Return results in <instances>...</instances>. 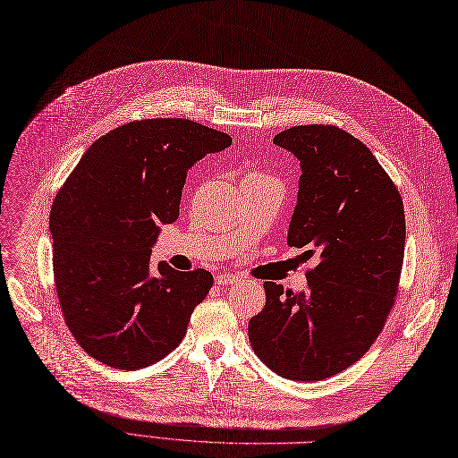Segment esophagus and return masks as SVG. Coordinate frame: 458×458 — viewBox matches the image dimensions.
Segmentation results:
<instances>
[{
  "mask_svg": "<svg viewBox=\"0 0 458 458\" xmlns=\"http://www.w3.org/2000/svg\"><path fill=\"white\" fill-rule=\"evenodd\" d=\"M242 283L240 276H230V274H220L216 276V284L220 286H228V284H238Z\"/></svg>",
  "mask_w": 458,
  "mask_h": 458,
  "instance_id": "esophagus-1",
  "label": "esophagus"
}]
</instances>
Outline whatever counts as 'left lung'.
Listing matches in <instances>:
<instances>
[{"label":"left lung","instance_id":"left-lung-1","mask_svg":"<svg viewBox=\"0 0 458 458\" xmlns=\"http://www.w3.org/2000/svg\"><path fill=\"white\" fill-rule=\"evenodd\" d=\"M274 143L301 167L286 243L317 252L318 264L301 293L264 283L266 306L249 320V340L276 374L318 381L362 359L393 310L403 203L371 150L342 128L294 126Z\"/></svg>","mask_w":458,"mask_h":458}]
</instances>
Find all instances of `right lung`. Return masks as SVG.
Wrapping results in <instances>:
<instances>
[{
    "instance_id": "add662e5",
    "label": "right lung",
    "mask_w": 458,
    "mask_h": 458,
    "mask_svg": "<svg viewBox=\"0 0 458 458\" xmlns=\"http://www.w3.org/2000/svg\"><path fill=\"white\" fill-rule=\"evenodd\" d=\"M232 145L186 118H147L101 135L50 209L55 283L67 328L90 357L140 369L172 352L213 286L208 269H152L158 225L179 216L189 169Z\"/></svg>"
}]
</instances>
